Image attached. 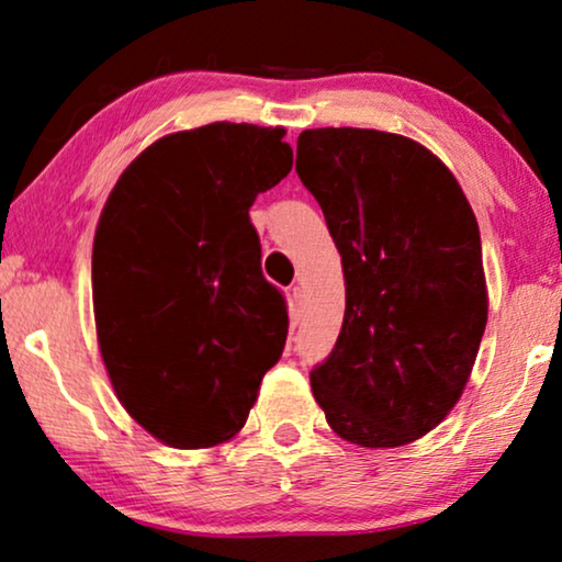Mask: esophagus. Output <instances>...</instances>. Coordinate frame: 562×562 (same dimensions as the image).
Here are the masks:
<instances>
[{
	"mask_svg": "<svg viewBox=\"0 0 562 562\" xmlns=\"http://www.w3.org/2000/svg\"><path fill=\"white\" fill-rule=\"evenodd\" d=\"M302 304H304V291L302 286L291 289V325H299L302 319Z\"/></svg>",
	"mask_w": 562,
	"mask_h": 562,
	"instance_id": "1",
	"label": "esophagus"
}]
</instances>
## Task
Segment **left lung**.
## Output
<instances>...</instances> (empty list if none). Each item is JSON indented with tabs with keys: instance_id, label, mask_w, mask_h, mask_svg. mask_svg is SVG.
<instances>
[{
	"instance_id": "8db88e82",
	"label": "left lung",
	"mask_w": 562,
	"mask_h": 562,
	"mask_svg": "<svg viewBox=\"0 0 562 562\" xmlns=\"http://www.w3.org/2000/svg\"><path fill=\"white\" fill-rule=\"evenodd\" d=\"M296 173L345 273L342 329L312 394L352 445L419 440L458 404L486 329L471 204L425 145L381 130H304Z\"/></svg>"
}]
</instances>
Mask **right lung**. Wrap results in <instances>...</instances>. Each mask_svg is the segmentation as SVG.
<instances>
[{
    "instance_id": "obj_1",
    "label": "right lung",
    "mask_w": 562,
    "mask_h": 562,
    "mask_svg": "<svg viewBox=\"0 0 562 562\" xmlns=\"http://www.w3.org/2000/svg\"><path fill=\"white\" fill-rule=\"evenodd\" d=\"M283 135L212 122L160 137L125 168L99 217V350L130 417L173 448L240 432L286 345V302L263 279L248 214L291 171Z\"/></svg>"
}]
</instances>
